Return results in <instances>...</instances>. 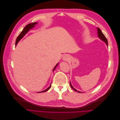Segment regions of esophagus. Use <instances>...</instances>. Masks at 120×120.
Listing matches in <instances>:
<instances>
[{"instance_id":"34e87169","label":"esophagus","mask_w":120,"mask_h":120,"mask_svg":"<svg viewBox=\"0 0 120 120\" xmlns=\"http://www.w3.org/2000/svg\"><path fill=\"white\" fill-rule=\"evenodd\" d=\"M69 60V57L68 56V55H65L63 57V60L64 61H68Z\"/></svg>"}]
</instances>
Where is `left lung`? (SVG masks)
<instances>
[{"instance_id": "8db88e82", "label": "left lung", "mask_w": 120, "mask_h": 120, "mask_svg": "<svg viewBox=\"0 0 120 120\" xmlns=\"http://www.w3.org/2000/svg\"><path fill=\"white\" fill-rule=\"evenodd\" d=\"M97 29H98V37H99V38L101 40H102V41H103L106 44V45H107V46H108V41H107V39L106 38V37H105V36L104 35V34H103V33L101 32V30H100V29H99V28H97ZM70 86L71 87V88H72L73 90H74V91H76V92H79V93H81V92H80V91H77L75 88H74L73 87V86H72V85H71V83H70Z\"/></svg>"}]
</instances>
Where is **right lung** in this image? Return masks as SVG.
Instances as JSON below:
<instances>
[{
    "mask_svg": "<svg viewBox=\"0 0 120 120\" xmlns=\"http://www.w3.org/2000/svg\"><path fill=\"white\" fill-rule=\"evenodd\" d=\"M37 22H36L30 23L28 24L27 25H26V26L25 27V28H23V30L21 32V33L18 36V37H17V38H16V41H15V46L17 45V43L19 42V41L24 36H25V34L29 31V30H30V29H31L33 28V27H34L35 26V25H36V24H37ZM58 64H59V63H57V65H56L55 66V67L54 68L53 70V71H54V70L55 69V68H56V67L57 66V65H58ZM51 85H50V86H49V87H48L46 89H45V90H43V91H42L39 92H37V93H42V92H46V91L48 90L51 88Z\"/></svg>",
    "mask_w": 120,
    "mask_h": 120,
    "instance_id": "obj_1",
    "label": "right lung"
}]
</instances>
